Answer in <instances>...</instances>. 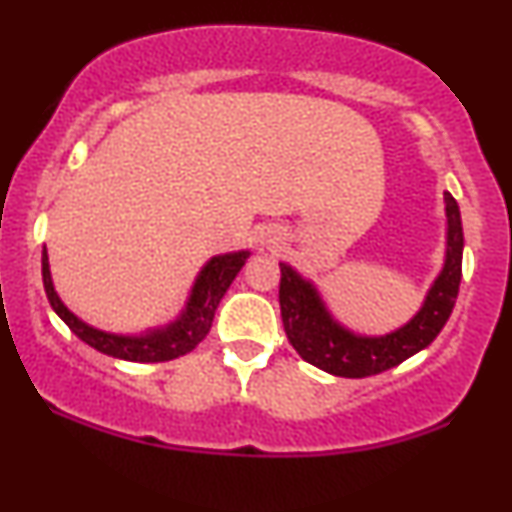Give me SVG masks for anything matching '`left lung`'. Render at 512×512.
Returning a JSON list of instances; mask_svg holds the SVG:
<instances>
[{"label":"left lung","mask_w":512,"mask_h":512,"mask_svg":"<svg viewBox=\"0 0 512 512\" xmlns=\"http://www.w3.org/2000/svg\"><path fill=\"white\" fill-rule=\"evenodd\" d=\"M445 257L443 267L424 303L397 330L387 334H358L342 325L313 279L303 276L289 262H279V305L286 337L310 366L339 378H368L395 368L419 354L445 327L455 308L462 281V216L455 197L445 192Z\"/></svg>","instance_id":"1"}]
</instances>
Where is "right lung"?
I'll return each instance as SVG.
<instances>
[{
    "instance_id": "1",
    "label": "right lung",
    "mask_w": 512,
    "mask_h": 512,
    "mask_svg": "<svg viewBox=\"0 0 512 512\" xmlns=\"http://www.w3.org/2000/svg\"><path fill=\"white\" fill-rule=\"evenodd\" d=\"M248 257L250 250L223 252V255L211 257V260L204 262V267L195 276V284H192L190 296H187L185 308L180 310V315L175 320H170L168 325L149 327V330L139 334H117L98 330V327L81 320L79 315H74L64 305L60 293L55 291V284H52L48 248H43V284L52 310L62 317L64 325L81 342L93 346V349L101 351L105 356L122 358V361L161 363L170 361V358L185 356L187 351L195 349L207 337L223 293L233 284V279L243 269V264L248 262Z\"/></svg>"
}]
</instances>
